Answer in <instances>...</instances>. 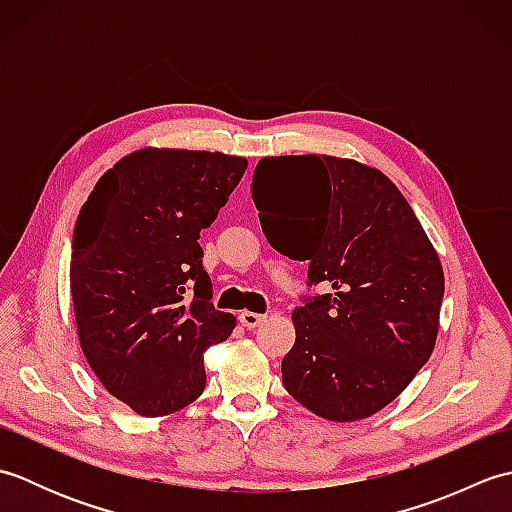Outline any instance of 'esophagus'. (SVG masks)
<instances>
[{
	"label": "esophagus",
	"instance_id": "34e87169",
	"mask_svg": "<svg viewBox=\"0 0 512 512\" xmlns=\"http://www.w3.org/2000/svg\"><path fill=\"white\" fill-rule=\"evenodd\" d=\"M264 321H266V314H259V312H242V314H239V323H242L246 330H255Z\"/></svg>",
	"mask_w": 512,
	"mask_h": 512
}]
</instances>
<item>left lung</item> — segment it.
I'll return each instance as SVG.
<instances>
[{"label": "left lung", "instance_id": "8db88e82", "mask_svg": "<svg viewBox=\"0 0 512 512\" xmlns=\"http://www.w3.org/2000/svg\"><path fill=\"white\" fill-rule=\"evenodd\" d=\"M253 202L281 255L310 262L330 295L292 310L281 361L288 394L317 416L354 422L398 398L429 361L444 273L405 195L383 171L336 156L257 162Z\"/></svg>", "mask_w": 512, "mask_h": 512}]
</instances>
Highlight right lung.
Masks as SVG:
<instances>
[{"label":"right lung","instance_id":"right-lung-1","mask_svg":"<svg viewBox=\"0 0 512 512\" xmlns=\"http://www.w3.org/2000/svg\"><path fill=\"white\" fill-rule=\"evenodd\" d=\"M246 167L220 151L145 147L107 169L81 206L70 262L76 332L96 378L138 416L200 398L204 350L235 328L211 303L198 239Z\"/></svg>","mask_w":512,"mask_h":512}]
</instances>
